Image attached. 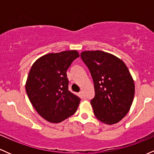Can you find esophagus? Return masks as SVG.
Segmentation results:
<instances>
[{
    "label": "esophagus",
    "instance_id": "esophagus-1",
    "mask_svg": "<svg viewBox=\"0 0 154 154\" xmlns=\"http://www.w3.org/2000/svg\"><path fill=\"white\" fill-rule=\"evenodd\" d=\"M79 96H80L81 98H83V99H85V94H84V92L81 91L80 93H79Z\"/></svg>",
    "mask_w": 154,
    "mask_h": 154
}]
</instances>
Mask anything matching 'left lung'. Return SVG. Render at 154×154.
I'll return each instance as SVG.
<instances>
[{
	"label": "left lung",
	"instance_id": "obj_1",
	"mask_svg": "<svg viewBox=\"0 0 154 154\" xmlns=\"http://www.w3.org/2000/svg\"><path fill=\"white\" fill-rule=\"evenodd\" d=\"M81 59L91 72L95 97L91 100L98 120L113 125L122 119L133 101L135 83L122 60L101 51H86Z\"/></svg>",
	"mask_w": 154,
	"mask_h": 154
}]
</instances>
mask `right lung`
<instances>
[{"label": "right lung", "instance_id": "add662e5", "mask_svg": "<svg viewBox=\"0 0 154 154\" xmlns=\"http://www.w3.org/2000/svg\"><path fill=\"white\" fill-rule=\"evenodd\" d=\"M79 56L77 51L48 54L35 61L26 82L32 105L43 119L59 123L73 115L80 98L68 90L66 71Z\"/></svg>", "mask_w": 154, "mask_h": 154}]
</instances>
